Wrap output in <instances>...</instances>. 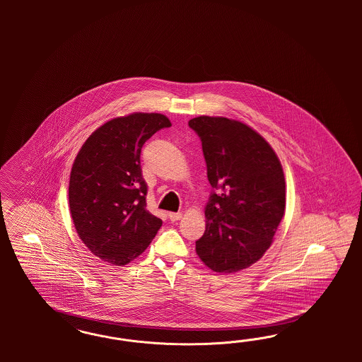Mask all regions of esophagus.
Masks as SVG:
<instances>
[{
	"instance_id": "obj_1",
	"label": "esophagus",
	"mask_w": 362,
	"mask_h": 362,
	"mask_svg": "<svg viewBox=\"0 0 362 362\" xmlns=\"http://www.w3.org/2000/svg\"><path fill=\"white\" fill-rule=\"evenodd\" d=\"M168 218H170L171 221H176V220H179L182 218V214H180V212H170V214H168Z\"/></svg>"
}]
</instances>
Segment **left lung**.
<instances>
[{
    "instance_id": "1",
    "label": "left lung",
    "mask_w": 362,
    "mask_h": 362,
    "mask_svg": "<svg viewBox=\"0 0 362 362\" xmlns=\"http://www.w3.org/2000/svg\"><path fill=\"white\" fill-rule=\"evenodd\" d=\"M188 126L202 141L214 188L197 256L215 272H239L262 259L284 216L283 167L269 143L243 122L202 115Z\"/></svg>"
}]
</instances>
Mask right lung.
<instances>
[{"instance_id":"right-lung-1","label":"right lung","mask_w":362,"mask_h":362,"mask_svg":"<svg viewBox=\"0 0 362 362\" xmlns=\"http://www.w3.org/2000/svg\"><path fill=\"white\" fill-rule=\"evenodd\" d=\"M170 126V119L158 112L114 118L88 136L73 163V223L79 239L106 263H130L162 227V220L146 209L141 151L155 132Z\"/></svg>"}]
</instances>
